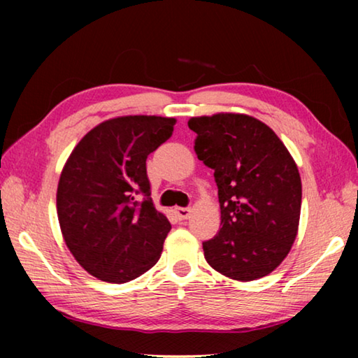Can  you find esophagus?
Returning a JSON list of instances; mask_svg holds the SVG:
<instances>
[{"label": "esophagus", "mask_w": 358, "mask_h": 358, "mask_svg": "<svg viewBox=\"0 0 358 358\" xmlns=\"http://www.w3.org/2000/svg\"><path fill=\"white\" fill-rule=\"evenodd\" d=\"M175 215L178 216V220H187V217L191 216V208H181V207H178V208H175Z\"/></svg>", "instance_id": "34e87169"}]
</instances>
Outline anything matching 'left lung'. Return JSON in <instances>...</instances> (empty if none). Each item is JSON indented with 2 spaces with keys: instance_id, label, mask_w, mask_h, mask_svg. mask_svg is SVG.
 Instances as JSON below:
<instances>
[{
  "instance_id": "8db88e82",
  "label": "left lung",
  "mask_w": 358,
  "mask_h": 358,
  "mask_svg": "<svg viewBox=\"0 0 358 358\" xmlns=\"http://www.w3.org/2000/svg\"><path fill=\"white\" fill-rule=\"evenodd\" d=\"M187 126L197 134V157L215 171L221 207L205 260L235 281L270 275L299 232L301 180L292 155L273 129L245 113L192 117Z\"/></svg>"
}]
</instances>
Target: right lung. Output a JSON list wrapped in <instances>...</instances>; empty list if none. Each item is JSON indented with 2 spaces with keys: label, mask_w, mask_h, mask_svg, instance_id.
Listing matches in <instances>:
<instances>
[{
  "label": "right lung",
  "mask_w": 358,
  "mask_h": 358,
  "mask_svg": "<svg viewBox=\"0 0 358 358\" xmlns=\"http://www.w3.org/2000/svg\"><path fill=\"white\" fill-rule=\"evenodd\" d=\"M175 123L156 115L106 120L66 161L57 189L59 229L82 268L101 281H132L161 257L172 226L150 197L147 157Z\"/></svg>",
  "instance_id": "right-lung-1"
}]
</instances>
